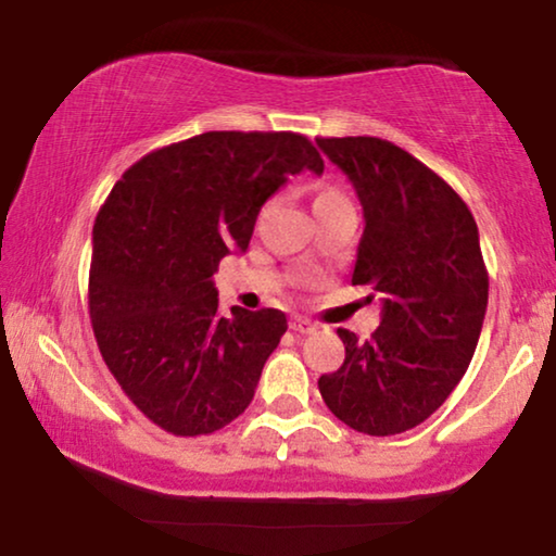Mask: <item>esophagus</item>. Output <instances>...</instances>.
Segmentation results:
<instances>
[{"mask_svg":"<svg viewBox=\"0 0 556 556\" xmlns=\"http://www.w3.org/2000/svg\"><path fill=\"white\" fill-rule=\"evenodd\" d=\"M289 327H292L294 332H300V334H309V332H315L317 330V325L315 323H309L307 317H294L292 323H289Z\"/></svg>","mask_w":556,"mask_h":556,"instance_id":"34e87169","label":"esophagus"}]
</instances>
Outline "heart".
I'll list each match as a JSON object with an SVG mask.
<instances>
[{
  "mask_svg": "<svg viewBox=\"0 0 556 556\" xmlns=\"http://www.w3.org/2000/svg\"><path fill=\"white\" fill-rule=\"evenodd\" d=\"M334 199H345V197H342V191L332 189V186H325V189L317 191L315 203H327V201H334Z\"/></svg>",
  "mask_w": 556,
  "mask_h": 556,
  "instance_id": "heart-1",
  "label": "heart"
}]
</instances>
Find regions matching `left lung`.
I'll return each instance as SVG.
<instances>
[{
    "label": "left lung",
    "instance_id": "obj_1",
    "mask_svg": "<svg viewBox=\"0 0 556 556\" xmlns=\"http://www.w3.org/2000/svg\"><path fill=\"white\" fill-rule=\"evenodd\" d=\"M317 146L363 206L353 285H367L382 304L370 340L340 327L345 363L319 378V393L359 433L410 431L453 393L479 342L489 302L479 226L441 176L390 140Z\"/></svg>",
    "mask_w": 556,
    "mask_h": 556
}]
</instances>
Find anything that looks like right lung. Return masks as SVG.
Returning a JSON list of instances; mask_svg holds the SVG:
<instances>
[{"label": "right lung", "instance_id": "add662e5", "mask_svg": "<svg viewBox=\"0 0 556 556\" xmlns=\"http://www.w3.org/2000/svg\"><path fill=\"white\" fill-rule=\"evenodd\" d=\"M323 174L300 132L211 130L125 170L92 226L90 319L108 370L148 420L206 435L252 403L287 317L218 315L214 275L247 252L256 216L300 170Z\"/></svg>", "mask_w": 556, "mask_h": 556}]
</instances>
